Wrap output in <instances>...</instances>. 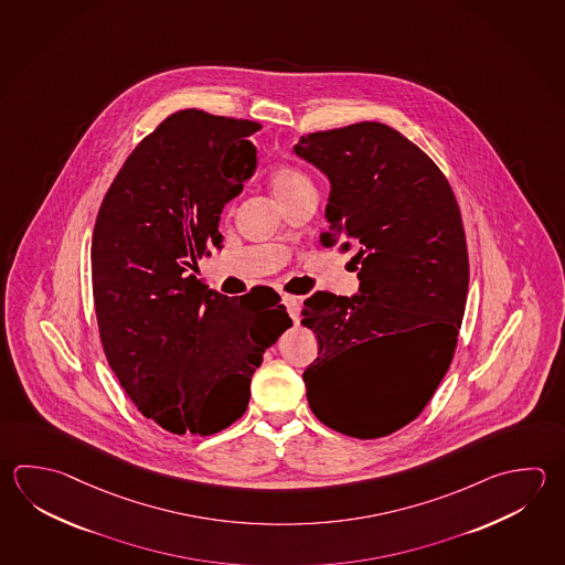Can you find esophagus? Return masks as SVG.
I'll use <instances>...</instances> for the list:
<instances>
[{
  "instance_id": "obj_1",
  "label": "esophagus",
  "mask_w": 565,
  "mask_h": 565,
  "mask_svg": "<svg viewBox=\"0 0 565 565\" xmlns=\"http://www.w3.org/2000/svg\"><path fill=\"white\" fill-rule=\"evenodd\" d=\"M281 301H284V306L288 309L289 318L299 323V299L294 298V296H284Z\"/></svg>"
}]
</instances>
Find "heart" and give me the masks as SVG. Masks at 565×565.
<instances>
[{
    "mask_svg": "<svg viewBox=\"0 0 565 565\" xmlns=\"http://www.w3.org/2000/svg\"><path fill=\"white\" fill-rule=\"evenodd\" d=\"M271 190L277 198V202L289 200L298 193L309 192L313 190V183L309 180L303 171L289 168V166H279L276 170L271 171Z\"/></svg>",
    "mask_w": 565,
    "mask_h": 565,
    "instance_id": "1",
    "label": "heart"
}]
</instances>
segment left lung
<instances>
[{"label":"left lung","instance_id":"obj_1","mask_svg":"<svg viewBox=\"0 0 565 565\" xmlns=\"http://www.w3.org/2000/svg\"><path fill=\"white\" fill-rule=\"evenodd\" d=\"M294 153L330 180L323 247L355 249V296L316 291L301 323L320 341L303 372L316 417L373 439L414 422L444 380L468 299L469 264L458 202L416 143L377 121L301 136ZM404 337L406 365L384 386L356 377L377 340Z\"/></svg>","mask_w":565,"mask_h":565}]
</instances>
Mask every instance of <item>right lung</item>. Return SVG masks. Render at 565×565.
<instances>
[{"mask_svg": "<svg viewBox=\"0 0 565 565\" xmlns=\"http://www.w3.org/2000/svg\"><path fill=\"white\" fill-rule=\"evenodd\" d=\"M249 119L183 109L131 151L97 213L92 284L107 362L139 412L178 436L244 416L267 348L291 328L279 296L227 298L192 271L222 249L227 202L257 168Z\"/></svg>", "mask_w": 565, "mask_h": 565, "instance_id": "add662e5", "label": "right lung"}]
</instances>
